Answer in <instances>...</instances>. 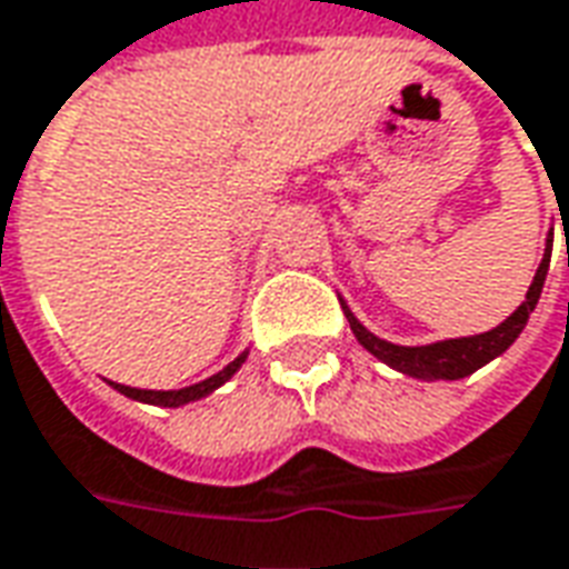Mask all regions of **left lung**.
Segmentation results:
<instances>
[{"label":"left lung","mask_w":569,"mask_h":569,"mask_svg":"<svg viewBox=\"0 0 569 569\" xmlns=\"http://www.w3.org/2000/svg\"><path fill=\"white\" fill-rule=\"evenodd\" d=\"M551 240H555V237L548 233V252L546 258H542V264H539V271H536L533 283H530L527 301H523L518 311L508 317L506 323H499L496 329H490V332H483V336L437 341V345H425V348H400V345H391V341L376 339L367 326L357 323V317H353L345 305H341V308H345V317H348V323H351L357 341H360L369 353H376L379 360H385L388 367L400 369V372H407V376H412V379H437V381L465 379V376H471V372L483 367V363H490L492 357H499V353L506 351L508 345L523 332L527 317L533 313L536 301H539V296H542V286H546L548 258H551Z\"/></svg>","instance_id":"8db88e82"}]
</instances>
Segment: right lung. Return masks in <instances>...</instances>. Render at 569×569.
Listing matches in <instances>:
<instances>
[{"mask_svg": "<svg viewBox=\"0 0 569 569\" xmlns=\"http://www.w3.org/2000/svg\"><path fill=\"white\" fill-rule=\"evenodd\" d=\"M246 353H240L230 367H224L218 376L212 379L200 381V385H190V388H181V391H144V388H129V385H117L113 381V388L122 391L126 397H134V400H144V403H157V407H181V403H188V400H197V397H206L209 391H216L218 385H224V381L237 372V369L243 367Z\"/></svg>", "mask_w": 569, "mask_h": 569, "instance_id": "obj_1", "label": "right lung"}]
</instances>
